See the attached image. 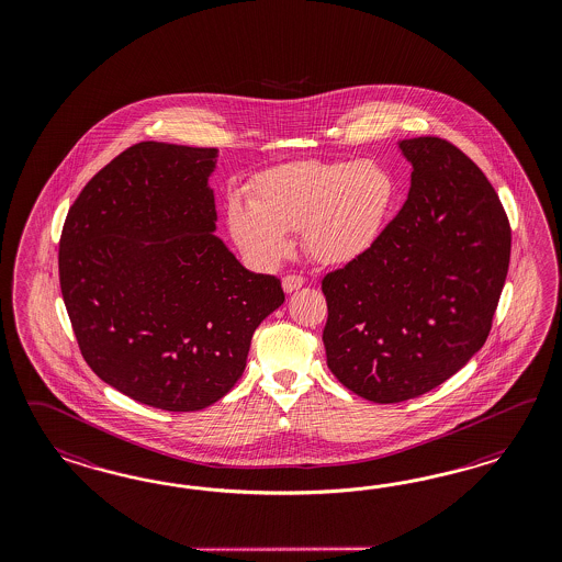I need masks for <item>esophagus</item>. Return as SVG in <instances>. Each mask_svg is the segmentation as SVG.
I'll return each mask as SVG.
<instances>
[{
	"mask_svg": "<svg viewBox=\"0 0 562 562\" xmlns=\"http://www.w3.org/2000/svg\"><path fill=\"white\" fill-rule=\"evenodd\" d=\"M303 284H305V278L299 276V273H286L282 278V289H284V292H294V290L301 289Z\"/></svg>",
	"mask_w": 562,
	"mask_h": 562,
	"instance_id": "1",
	"label": "esophagus"
}]
</instances>
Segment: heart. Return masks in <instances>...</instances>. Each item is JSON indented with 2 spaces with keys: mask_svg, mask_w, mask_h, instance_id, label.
<instances>
[{
  "mask_svg": "<svg viewBox=\"0 0 562 562\" xmlns=\"http://www.w3.org/2000/svg\"><path fill=\"white\" fill-rule=\"evenodd\" d=\"M400 198L392 170L373 160H296L266 170L249 204L231 202L228 228L245 256L272 263L301 231L308 256L348 263L371 251Z\"/></svg>",
  "mask_w": 562,
  "mask_h": 562,
  "instance_id": "b5f03b06",
  "label": "heart"
}]
</instances>
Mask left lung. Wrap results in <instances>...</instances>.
I'll use <instances>...</instances> for the list:
<instances>
[{"label": "left lung", "mask_w": 562, "mask_h": 562, "mask_svg": "<svg viewBox=\"0 0 562 562\" xmlns=\"http://www.w3.org/2000/svg\"><path fill=\"white\" fill-rule=\"evenodd\" d=\"M408 200L371 251L322 280L329 371L374 404L445 383L493 327L510 226L486 175L437 136L400 142Z\"/></svg>", "instance_id": "obj_1"}]
</instances>
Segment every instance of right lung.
<instances>
[{
    "instance_id": "1",
    "label": "right lung",
    "mask_w": 562,
    "mask_h": 562,
    "mask_svg": "<svg viewBox=\"0 0 562 562\" xmlns=\"http://www.w3.org/2000/svg\"><path fill=\"white\" fill-rule=\"evenodd\" d=\"M216 148L139 142L69 207L59 284L88 367L153 408L195 412L235 387L257 325L284 303L216 228Z\"/></svg>"
}]
</instances>
